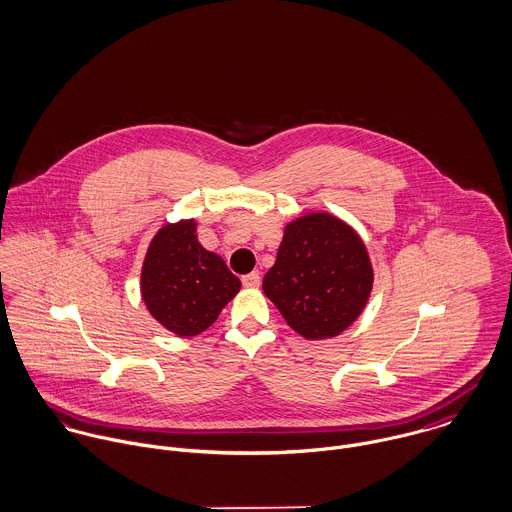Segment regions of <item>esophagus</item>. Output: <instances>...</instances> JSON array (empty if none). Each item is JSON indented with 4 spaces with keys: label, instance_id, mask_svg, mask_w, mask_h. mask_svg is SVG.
<instances>
[{
    "label": "esophagus",
    "instance_id": "34e87169",
    "mask_svg": "<svg viewBox=\"0 0 512 512\" xmlns=\"http://www.w3.org/2000/svg\"><path fill=\"white\" fill-rule=\"evenodd\" d=\"M242 284H244L246 288H258V286H260V274H258V272L246 274V276L242 278Z\"/></svg>",
    "mask_w": 512,
    "mask_h": 512
}]
</instances>
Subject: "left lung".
Instances as JSON below:
<instances>
[{"instance_id": "8db88e82", "label": "left lung", "mask_w": 512, "mask_h": 512, "mask_svg": "<svg viewBox=\"0 0 512 512\" xmlns=\"http://www.w3.org/2000/svg\"><path fill=\"white\" fill-rule=\"evenodd\" d=\"M373 266L361 236L330 212L288 222L262 290L286 324L306 340H330L363 312Z\"/></svg>"}]
</instances>
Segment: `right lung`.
Returning a JSON list of instances; mask_svg holds the SVG:
<instances>
[{
	"mask_svg": "<svg viewBox=\"0 0 512 512\" xmlns=\"http://www.w3.org/2000/svg\"><path fill=\"white\" fill-rule=\"evenodd\" d=\"M240 286L226 262L198 242L194 218L161 226L141 268L147 310L178 338L208 330Z\"/></svg>",
	"mask_w": 512,
	"mask_h": 512,
	"instance_id": "add662e5",
	"label": "right lung"
}]
</instances>
